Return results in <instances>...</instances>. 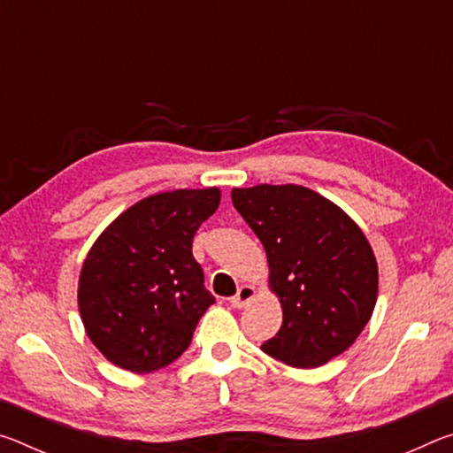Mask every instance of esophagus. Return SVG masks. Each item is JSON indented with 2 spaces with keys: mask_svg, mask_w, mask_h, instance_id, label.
I'll use <instances>...</instances> for the list:
<instances>
[{
  "mask_svg": "<svg viewBox=\"0 0 453 453\" xmlns=\"http://www.w3.org/2000/svg\"><path fill=\"white\" fill-rule=\"evenodd\" d=\"M256 297V289L251 286H242L240 289H237V294L234 297H229V303H232V308L235 310H242L248 305L251 300Z\"/></svg>",
  "mask_w": 453,
  "mask_h": 453,
  "instance_id": "1",
  "label": "esophagus"
}]
</instances>
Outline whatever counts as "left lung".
Listing matches in <instances>:
<instances>
[{"label":"left lung","mask_w":453,"mask_h":453,"mask_svg":"<svg viewBox=\"0 0 453 453\" xmlns=\"http://www.w3.org/2000/svg\"><path fill=\"white\" fill-rule=\"evenodd\" d=\"M234 208L264 243L283 324L262 349L294 367L346 351L372 318L378 264L354 221L302 186L232 189Z\"/></svg>","instance_id":"1"}]
</instances>
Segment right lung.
I'll use <instances>...</instances> for the list:
<instances>
[{
    "instance_id": "1",
    "label": "right lung",
    "mask_w": 453,
    "mask_h": 453,
    "mask_svg": "<svg viewBox=\"0 0 453 453\" xmlns=\"http://www.w3.org/2000/svg\"><path fill=\"white\" fill-rule=\"evenodd\" d=\"M219 189H175L132 205L97 237L80 275V313L102 354L124 370L156 372L188 349L216 303L191 254Z\"/></svg>"
}]
</instances>
